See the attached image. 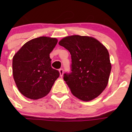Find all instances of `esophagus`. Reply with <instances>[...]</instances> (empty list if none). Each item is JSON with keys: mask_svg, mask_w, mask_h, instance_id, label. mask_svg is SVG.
<instances>
[{"mask_svg": "<svg viewBox=\"0 0 132 132\" xmlns=\"http://www.w3.org/2000/svg\"><path fill=\"white\" fill-rule=\"evenodd\" d=\"M59 73H60V76L61 77H62V75H63V73H64V70L62 68H61L59 69Z\"/></svg>", "mask_w": 132, "mask_h": 132, "instance_id": "1", "label": "esophagus"}]
</instances>
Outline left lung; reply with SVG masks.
<instances>
[{
  "label": "left lung",
  "mask_w": 132,
  "mask_h": 132,
  "mask_svg": "<svg viewBox=\"0 0 132 132\" xmlns=\"http://www.w3.org/2000/svg\"><path fill=\"white\" fill-rule=\"evenodd\" d=\"M70 52L71 72L64 80L75 96L91 101L106 88L111 71L107 49L95 38L78 35L65 37L59 43Z\"/></svg>",
  "instance_id": "left-lung-1"
}]
</instances>
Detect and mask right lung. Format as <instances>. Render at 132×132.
I'll use <instances>...</instances> for the list:
<instances>
[{
	"mask_svg": "<svg viewBox=\"0 0 132 132\" xmlns=\"http://www.w3.org/2000/svg\"><path fill=\"white\" fill-rule=\"evenodd\" d=\"M57 43L56 38H35L24 44L13 57V78L27 98L38 100L47 95L59 77L58 70L52 68L50 58Z\"/></svg>",
	"mask_w": 132,
	"mask_h": 132,
	"instance_id": "right-lung-1",
	"label": "right lung"
}]
</instances>
